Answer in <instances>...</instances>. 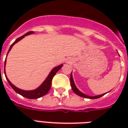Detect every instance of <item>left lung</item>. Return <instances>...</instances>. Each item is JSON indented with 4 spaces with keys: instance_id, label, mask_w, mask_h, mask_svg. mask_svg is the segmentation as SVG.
Here are the masks:
<instances>
[{
    "instance_id": "8db88e82",
    "label": "left lung",
    "mask_w": 128,
    "mask_h": 128,
    "mask_svg": "<svg viewBox=\"0 0 128 128\" xmlns=\"http://www.w3.org/2000/svg\"><path fill=\"white\" fill-rule=\"evenodd\" d=\"M70 84H71V87H72V89L73 90L74 93L76 94L77 95L80 96L82 98H89V99H97V98H99L102 97V96H103L104 95H105L106 94H101V95H98V96H88L85 94L82 93V92H80L79 90L77 88V87L76 86L75 84H74V80H73V77H72V72L71 73V75H70Z\"/></svg>"
}]
</instances>
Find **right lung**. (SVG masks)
<instances>
[{"instance_id": "add662e5", "label": "right lung", "mask_w": 128, "mask_h": 128, "mask_svg": "<svg viewBox=\"0 0 128 128\" xmlns=\"http://www.w3.org/2000/svg\"><path fill=\"white\" fill-rule=\"evenodd\" d=\"M34 32L33 31H30V32H28L26 33L24 35H23L21 37L17 38L16 40L11 44L10 47L9 48L8 52L7 53V54H8V52H10V50H11V48H12V46L14 45L16 43H17L18 42L22 40L23 38H24V36H27V35L31 34H33ZM5 60L4 62V74L5 76H6V78L7 81L8 82V84H10L12 88L14 90L16 93H18L20 95L26 98H28V99H37V98H39L42 97L43 96L46 95V94L48 93V91L50 90V88H51V86H52V80L53 77L55 76V74H56V72H58V70H60V68H62L63 64H60L59 66H56L55 68H54L51 70V72H50V74H48V76H47V78H46V80H44L43 83L41 84L40 86H39L38 88L35 90H28V91H26V90H21L20 88H18L17 87H16L14 85H13L12 83H11L9 80L7 78L6 75V72H5V65H6V60Z\"/></svg>"}]
</instances>
